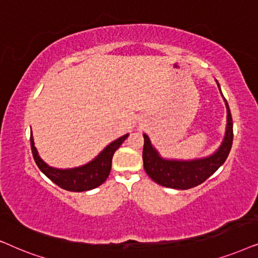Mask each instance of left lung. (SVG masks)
Instances as JSON below:
<instances>
[{"instance_id": "1", "label": "left lung", "mask_w": 258, "mask_h": 258, "mask_svg": "<svg viewBox=\"0 0 258 258\" xmlns=\"http://www.w3.org/2000/svg\"><path fill=\"white\" fill-rule=\"evenodd\" d=\"M216 84L221 91V86L217 80H216ZM224 102L226 113H228L224 139L218 149L210 156L188 160L167 159L160 156L158 150L151 143L149 136L144 133V169L151 179L161 186L177 188V190H187L203 183L224 164L231 150L233 139L231 113H230L229 105L225 99Z\"/></svg>"}]
</instances>
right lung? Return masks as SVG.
<instances>
[{"label": "right lung", "instance_id": "obj_1", "mask_svg": "<svg viewBox=\"0 0 258 258\" xmlns=\"http://www.w3.org/2000/svg\"><path fill=\"white\" fill-rule=\"evenodd\" d=\"M127 137H128V133L106 146L89 163L78 167H72V169H56V167L49 166L47 163H44L37 152L32 133H30V146H32L34 160L44 176H47L53 183L63 190L82 192L100 186L107 179L108 174L111 172L113 154L125 142Z\"/></svg>", "mask_w": 258, "mask_h": 258}]
</instances>
